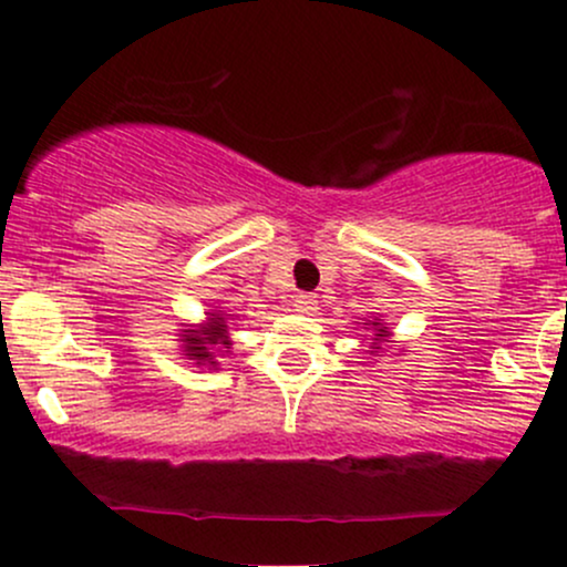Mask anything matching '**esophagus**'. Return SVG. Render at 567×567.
<instances>
[{
  "label": "esophagus",
  "mask_w": 567,
  "mask_h": 567,
  "mask_svg": "<svg viewBox=\"0 0 567 567\" xmlns=\"http://www.w3.org/2000/svg\"><path fill=\"white\" fill-rule=\"evenodd\" d=\"M292 306H296V311H301V315H315L317 296H311V292H298V296L292 298Z\"/></svg>",
  "instance_id": "1"
}]
</instances>
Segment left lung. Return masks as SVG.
<instances>
[{"label": "left lung", "instance_id": "left-lung-1", "mask_svg": "<svg viewBox=\"0 0 567 567\" xmlns=\"http://www.w3.org/2000/svg\"><path fill=\"white\" fill-rule=\"evenodd\" d=\"M365 324H370V328H373V333H375L373 347H370V349H381V341H386L389 330L383 328V322H379V320H375V322H365ZM370 328H368V330H370Z\"/></svg>", "mask_w": 567, "mask_h": 567}]
</instances>
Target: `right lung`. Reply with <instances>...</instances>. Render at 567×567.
Wrapping results in <instances>:
<instances>
[{"mask_svg":"<svg viewBox=\"0 0 567 567\" xmlns=\"http://www.w3.org/2000/svg\"><path fill=\"white\" fill-rule=\"evenodd\" d=\"M229 317L220 309L207 311V320L197 324V328L181 330V343H184L186 360H194V365H210L218 368L216 351H229Z\"/></svg>","mask_w":567,"mask_h":567,"instance_id":"add662e5","label":"right lung"}]
</instances>
